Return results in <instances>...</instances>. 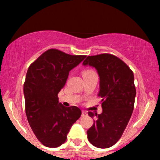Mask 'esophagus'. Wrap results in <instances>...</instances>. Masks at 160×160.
Here are the masks:
<instances>
[{"label": "esophagus", "instance_id": "1", "mask_svg": "<svg viewBox=\"0 0 160 160\" xmlns=\"http://www.w3.org/2000/svg\"><path fill=\"white\" fill-rule=\"evenodd\" d=\"M88 115L87 112L85 111H82V117H86V116Z\"/></svg>", "mask_w": 160, "mask_h": 160}]
</instances>
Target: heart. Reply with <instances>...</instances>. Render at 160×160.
<instances>
[{"label":"heart","instance_id":"heart-1","mask_svg":"<svg viewBox=\"0 0 160 160\" xmlns=\"http://www.w3.org/2000/svg\"><path fill=\"white\" fill-rule=\"evenodd\" d=\"M92 72H94V71H92V70H89V69L85 70V71H82V75H84V74H91V73H92Z\"/></svg>","mask_w":160,"mask_h":160}]
</instances>
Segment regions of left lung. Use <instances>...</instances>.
<instances>
[{
    "label": "left lung",
    "mask_w": 160,
    "mask_h": 160,
    "mask_svg": "<svg viewBox=\"0 0 160 160\" xmlns=\"http://www.w3.org/2000/svg\"><path fill=\"white\" fill-rule=\"evenodd\" d=\"M82 65L97 70L98 96L102 98V113H88L95 118L87 131L88 139L96 148H108L119 141L132 114L136 95L133 72L120 58L108 53L87 56Z\"/></svg>",
    "instance_id": "8db88e82"
}]
</instances>
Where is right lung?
I'll return each mask as SVG.
<instances>
[{
	"instance_id": "1",
	"label": "right lung",
	"mask_w": 160,
	"mask_h": 160,
	"mask_svg": "<svg viewBox=\"0 0 160 160\" xmlns=\"http://www.w3.org/2000/svg\"><path fill=\"white\" fill-rule=\"evenodd\" d=\"M85 58L50 49L28 69L24 83L25 113L33 132L46 147L64 144L71 127L81 116L79 108H66L59 103L58 94L65 85L69 71Z\"/></svg>"
}]
</instances>
